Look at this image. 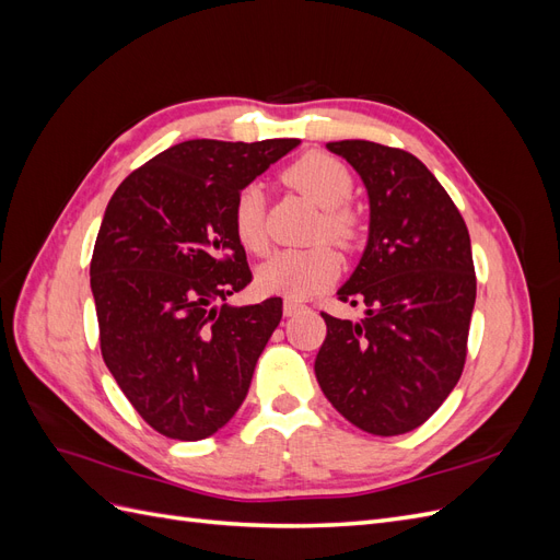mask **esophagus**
<instances>
[{
  "instance_id": "obj_1",
  "label": "esophagus",
  "mask_w": 560,
  "mask_h": 560,
  "mask_svg": "<svg viewBox=\"0 0 560 560\" xmlns=\"http://www.w3.org/2000/svg\"><path fill=\"white\" fill-rule=\"evenodd\" d=\"M282 311H284V315H287V317H294V315H299V313L303 311V306H301V303L292 301V299H287V301H284V306H282Z\"/></svg>"
}]
</instances>
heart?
Masks as SVG:
<instances>
[{
  "instance_id": "heart-1",
  "label": "heart",
  "mask_w": 560,
  "mask_h": 560,
  "mask_svg": "<svg viewBox=\"0 0 560 560\" xmlns=\"http://www.w3.org/2000/svg\"><path fill=\"white\" fill-rule=\"evenodd\" d=\"M282 177L296 191L311 198L317 208H322L315 229L317 241L329 238L346 249L360 243L362 219L346 206L354 186L348 165L329 154H322V151H311V154H303L287 167ZM233 231L247 252L259 254L266 249L264 191L259 184H247L235 196ZM336 273L338 257L327 245H315L308 249H280L270 254L268 261L259 266L257 284L266 294L303 301L325 290Z\"/></svg>"
}]
</instances>
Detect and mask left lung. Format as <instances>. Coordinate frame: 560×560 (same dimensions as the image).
I'll use <instances>...</instances> for the list:
<instances>
[{
  "mask_svg": "<svg viewBox=\"0 0 560 560\" xmlns=\"http://www.w3.org/2000/svg\"><path fill=\"white\" fill-rule=\"evenodd\" d=\"M362 177L369 241L338 299L360 322L322 313L315 376L354 428L395 436L420 428L460 381L477 299L463 214L413 154L366 140L329 142Z\"/></svg>",
  "mask_w": 560,
  "mask_h": 560,
  "instance_id": "left-lung-1",
  "label": "left lung"
}]
</instances>
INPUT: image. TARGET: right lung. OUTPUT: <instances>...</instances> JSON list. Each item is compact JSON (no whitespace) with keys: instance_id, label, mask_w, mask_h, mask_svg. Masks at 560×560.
Instances as JSON below:
<instances>
[{"instance_id":"obj_1","label":"right lung","mask_w":560,"mask_h":560,"mask_svg":"<svg viewBox=\"0 0 560 560\" xmlns=\"http://www.w3.org/2000/svg\"><path fill=\"white\" fill-rule=\"evenodd\" d=\"M296 144L179 142L109 200L91 259L100 350L135 411L163 436L206 439L247 397L282 299L226 303L252 280L233 202Z\"/></svg>"}]
</instances>
